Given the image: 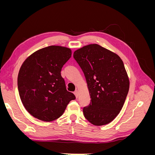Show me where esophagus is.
Here are the masks:
<instances>
[{
  "label": "esophagus",
  "mask_w": 155,
  "mask_h": 155,
  "mask_svg": "<svg viewBox=\"0 0 155 155\" xmlns=\"http://www.w3.org/2000/svg\"><path fill=\"white\" fill-rule=\"evenodd\" d=\"M74 94H75V96H76V98H78V96H79V92H78V90L75 91H74Z\"/></svg>",
  "instance_id": "obj_1"
}]
</instances>
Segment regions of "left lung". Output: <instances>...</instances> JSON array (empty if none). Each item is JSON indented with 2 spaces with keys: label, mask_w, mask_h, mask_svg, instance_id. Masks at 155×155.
Instances as JSON below:
<instances>
[{
  "label": "left lung",
  "mask_w": 155,
  "mask_h": 155,
  "mask_svg": "<svg viewBox=\"0 0 155 155\" xmlns=\"http://www.w3.org/2000/svg\"><path fill=\"white\" fill-rule=\"evenodd\" d=\"M74 58L85 75L91 98L83 108L84 116L94 125L109 124L122 109L129 89L122 60L97 44L76 50Z\"/></svg>",
  "instance_id": "8db88e82"
}]
</instances>
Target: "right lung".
I'll return each mask as SVG.
<instances>
[{"instance_id":"right-lung-1","label":"right lung","mask_w":155,"mask_h":155,"mask_svg":"<svg viewBox=\"0 0 155 155\" xmlns=\"http://www.w3.org/2000/svg\"><path fill=\"white\" fill-rule=\"evenodd\" d=\"M71 55L70 48L50 46L35 51L22 63L17 78L18 93L26 110L35 118L58 119L69 102L76 99L67 91L61 75Z\"/></svg>"}]
</instances>
